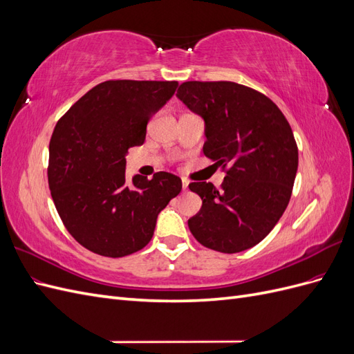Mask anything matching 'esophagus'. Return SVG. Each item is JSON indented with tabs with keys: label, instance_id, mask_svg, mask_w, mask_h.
Returning <instances> with one entry per match:
<instances>
[{
	"label": "esophagus",
	"instance_id": "34e87169",
	"mask_svg": "<svg viewBox=\"0 0 354 354\" xmlns=\"http://www.w3.org/2000/svg\"><path fill=\"white\" fill-rule=\"evenodd\" d=\"M181 185H183V190H187V186H189V181L186 178L181 180Z\"/></svg>",
	"mask_w": 354,
	"mask_h": 354
}]
</instances>
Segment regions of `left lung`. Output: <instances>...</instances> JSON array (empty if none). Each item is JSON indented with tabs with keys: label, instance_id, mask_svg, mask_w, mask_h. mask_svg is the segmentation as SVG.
Returning <instances> with one entry per match:
<instances>
[{
	"label": "left lung",
	"instance_id": "obj_1",
	"mask_svg": "<svg viewBox=\"0 0 354 354\" xmlns=\"http://www.w3.org/2000/svg\"><path fill=\"white\" fill-rule=\"evenodd\" d=\"M177 97L205 121L203 153L226 173L221 190L195 181L202 199L189 218L195 239L234 254L261 242L291 199L298 147L285 115L263 93L230 81H187Z\"/></svg>",
	"mask_w": 354,
	"mask_h": 354
}]
</instances>
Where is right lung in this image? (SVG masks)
Segmentation results:
<instances>
[{"label":"right lung","mask_w":354,"mask_h":354,"mask_svg":"<svg viewBox=\"0 0 354 354\" xmlns=\"http://www.w3.org/2000/svg\"><path fill=\"white\" fill-rule=\"evenodd\" d=\"M177 81L111 80L95 85L57 121L50 140L48 187L66 230L103 257L140 251L158 214L181 192L159 171L125 178L128 149L143 145L146 127L174 94Z\"/></svg>","instance_id":"1"}]
</instances>
